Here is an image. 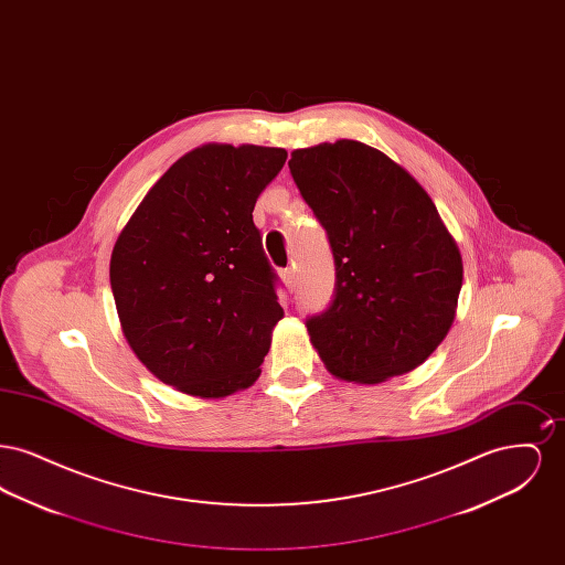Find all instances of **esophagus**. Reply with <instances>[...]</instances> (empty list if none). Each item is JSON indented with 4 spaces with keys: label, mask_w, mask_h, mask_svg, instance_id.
Masks as SVG:
<instances>
[{
    "label": "esophagus",
    "mask_w": 565,
    "mask_h": 565,
    "mask_svg": "<svg viewBox=\"0 0 565 565\" xmlns=\"http://www.w3.org/2000/svg\"><path fill=\"white\" fill-rule=\"evenodd\" d=\"M281 279H284V284H286V286H288V288H290V290H292V288H295V286H296L295 270H292V269L281 270Z\"/></svg>",
    "instance_id": "esophagus-1"
}]
</instances>
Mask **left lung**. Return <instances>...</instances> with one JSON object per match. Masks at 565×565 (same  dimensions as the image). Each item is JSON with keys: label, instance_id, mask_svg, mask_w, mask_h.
I'll return each mask as SVG.
<instances>
[{"label": "left lung", "instance_id": "obj_1", "mask_svg": "<svg viewBox=\"0 0 565 565\" xmlns=\"http://www.w3.org/2000/svg\"><path fill=\"white\" fill-rule=\"evenodd\" d=\"M288 164L334 256L332 300L307 320L326 369L366 385L417 369L447 337L463 279L428 192L353 139L300 148Z\"/></svg>", "mask_w": 565, "mask_h": 565}]
</instances>
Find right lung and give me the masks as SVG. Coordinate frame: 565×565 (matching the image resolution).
Masks as SVG:
<instances>
[{
	"label": "right lung",
	"mask_w": 565,
	"mask_h": 565,
	"mask_svg": "<svg viewBox=\"0 0 565 565\" xmlns=\"http://www.w3.org/2000/svg\"><path fill=\"white\" fill-rule=\"evenodd\" d=\"M288 152L207 143L173 162L118 235L109 284L122 332L162 383L224 398L249 387L284 318L252 212Z\"/></svg>",
	"instance_id": "1"
}]
</instances>
